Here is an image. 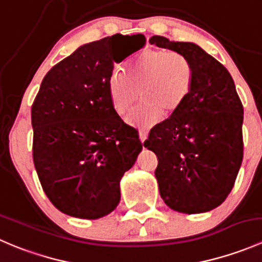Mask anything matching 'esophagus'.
<instances>
[{"label": "esophagus", "instance_id": "esophagus-1", "mask_svg": "<svg viewBox=\"0 0 262 262\" xmlns=\"http://www.w3.org/2000/svg\"><path fill=\"white\" fill-rule=\"evenodd\" d=\"M147 138H148V130H144V129H141V130H139V139H141L142 143H144Z\"/></svg>", "mask_w": 262, "mask_h": 262}]
</instances>
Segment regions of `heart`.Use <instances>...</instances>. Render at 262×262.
I'll return each mask as SVG.
<instances>
[{
  "label": "heart",
  "mask_w": 262,
  "mask_h": 262,
  "mask_svg": "<svg viewBox=\"0 0 262 262\" xmlns=\"http://www.w3.org/2000/svg\"><path fill=\"white\" fill-rule=\"evenodd\" d=\"M113 73L107 83L109 99L118 115L125 116L142 97V105L128 118L132 125L150 128L165 113L180 110L191 94L195 67L186 55L162 49H146Z\"/></svg>",
  "instance_id": "heart-1"
}]
</instances>
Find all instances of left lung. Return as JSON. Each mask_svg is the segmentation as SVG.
<instances>
[{
  "instance_id": "8db88e82",
  "label": "left lung",
  "mask_w": 262,
  "mask_h": 262,
  "mask_svg": "<svg viewBox=\"0 0 262 262\" xmlns=\"http://www.w3.org/2000/svg\"><path fill=\"white\" fill-rule=\"evenodd\" d=\"M150 44L186 55L195 67L191 94L144 142L156 153L160 195L172 210L205 213L233 187L244 158V106L232 76L198 44L155 35Z\"/></svg>"
}]
</instances>
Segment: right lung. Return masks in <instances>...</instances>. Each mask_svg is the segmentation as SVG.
<instances>
[{"label":"right lung","mask_w":262,"mask_h":262,"mask_svg":"<svg viewBox=\"0 0 262 262\" xmlns=\"http://www.w3.org/2000/svg\"><path fill=\"white\" fill-rule=\"evenodd\" d=\"M146 44L115 34L77 48L43 78L31 107L33 158L44 192L67 215L99 219L120 202V180L142 150L138 132L114 112V63Z\"/></svg>","instance_id":"obj_1"}]
</instances>
